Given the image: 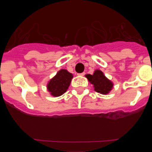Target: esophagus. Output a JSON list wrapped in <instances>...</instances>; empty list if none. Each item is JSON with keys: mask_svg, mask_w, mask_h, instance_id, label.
<instances>
[{"mask_svg": "<svg viewBox=\"0 0 152 152\" xmlns=\"http://www.w3.org/2000/svg\"><path fill=\"white\" fill-rule=\"evenodd\" d=\"M78 75H79V76H85V72H83V73H79Z\"/></svg>", "mask_w": 152, "mask_h": 152, "instance_id": "esophagus-1", "label": "esophagus"}]
</instances>
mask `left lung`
<instances>
[{"label": "left lung", "mask_w": 152, "mask_h": 152, "mask_svg": "<svg viewBox=\"0 0 152 152\" xmlns=\"http://www.w3.org/2000/svg\"><path fill=\"white\" fill-rule=\"evenodd\" d=\"M86 77L94 86V90L102 94H107L113 87V84L100 70H96L93 75L87 74Z\"/></svg>", "instance_id": "1"}]
</instances>
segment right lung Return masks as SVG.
<instances>
[{
	"mask_svg": "<svg viewBox=\"0 0 152 152\" xmlns=\"http://www.w3.org/2000/svg\"><path fill=\"white\" fill-rule=\"evenodd\" d=\"M72 78L73 75L71 73L66 70L62 69L48 82L47 86L48 90L55 97L62 96L67 91Z\"/></svg>",
	"mask_w": 152,
	"mask_h": 152,
	"instance_id": "obj_1",
	"label": "right lung"
}]
</instances>
